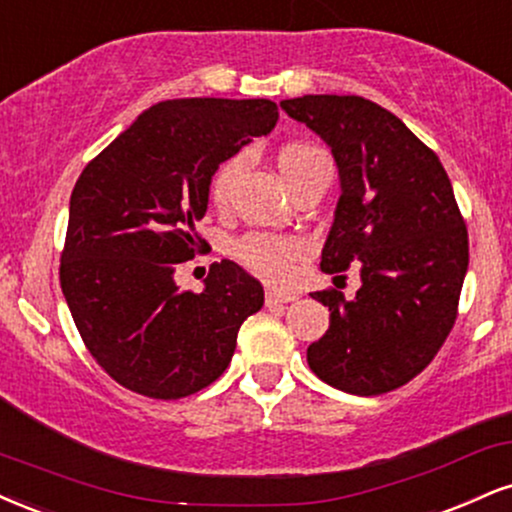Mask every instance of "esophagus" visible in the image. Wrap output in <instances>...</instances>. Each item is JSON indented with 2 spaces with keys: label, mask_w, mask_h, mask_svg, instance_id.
I'll list each match as a JSON object with an SVG mask.
<instances>
[{
  "label": "esophagus",
  "mask_w": 512,
  "mask_h": 512,
  "mask_svg": "<svg viewBox=\"0 0 512 512\" xmlns=\"http://www.w3.org/2000/svg\"><path fill=\"white\" fill-rule=\"evenodd\" d=\"M297 299V294L292 292H280V290H268L266 292V306H282V304H290Z\"/></svg>",
  "instance_id": "obj_1"
}]
</instances>
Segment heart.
<instances>
[{
	"instance_id": "1",
	"label": "heart",
	"mask_w": 512,
	"mask_h": 512,
	"mask_svg": "<svg viewBox=\"0 0 512 512\" xmlns=\"http://www.w3.org/2000/svg\"><path fill=\"white\" fill-rule=\"evenodd\" d=\"M246 153H237L232 158H227L222 165L215 170L213 179H210V198H213L215 206H227L232 198L234 184L242 177L246 170ZM318 162H328L326 155L321 150L302 146V143H292V146H285L278 155V167L282 177L287 179V184L292 182L294 177L311 170V167L318 165ZM304 251L302 242L290 237H278V234L268 232H251L244 234L237 244H234V256L256 270L258 275H263L266 280L282 282L290 278L292 273V261Z\"/></svg>"
}]
</instances>
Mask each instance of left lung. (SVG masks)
I'll return each mask as SVG.
<instances>
[{
	"mask_svg": "<svg viewBox=\"0 0 512 512\" xmlns=\"http://www.w3.org/2000/svg\"><path fill=\"white\" fill-rule=\"evenodd\" d=\"M333 150L340 201L321 270L359 266L345 299L314 292L330 326L306 350L311 371L352 395H381L422 374L458 318L470 263L467 227L441 160L393 112L359 95L282 100Z\"/></svg>",
	"mask_w": 512,
	"mask_h": 512,
	"instance_id": "obj_1",
	"label": "left lung"
}]
</instances>
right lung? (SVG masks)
Instances as JSON below:
<instances>
[{
	"label": "right lung",
	"instance_id": "obj_1",
	"mask_svg": "<svg viewBox=\"0 0 512 512\" xmlns=\"http://www.w3.org/2000/svg\"><path fill=\"white\" fill-rule=\"evenodd\" d=\"M275 122L273 100H165L78 177L59 282L88 352L119 386L179 400L230 364L239 328L263 306L261 282L225 258L196 294L179 290L174 270L208 249L196 222L220 162Z\"/></svg>",
	"mask_w": 512,
	"mask_h": 512
}]
</instances>
